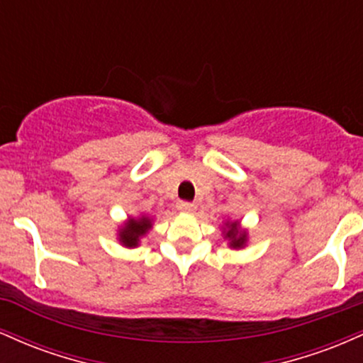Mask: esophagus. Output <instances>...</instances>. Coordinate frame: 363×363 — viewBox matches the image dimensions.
Listing matches in <instances>:
<instances>
[{
    "label": "esophagus",
    "instance_id": "esophagus-1",
    "mask_svg": "<svg viewBox=\"0 0 363 363\" xmlns=\"http://www.w3.org/2000/svg\"><path fill=\"white\" fill-rule=\"evenodd\" d=\"M177 208L182 211V213H193V211L196 210V206L193 205V203H187V201H181Z\"/></svg>",
    "mask_w": 363,
    "mask_h": 363
}]
</instances>
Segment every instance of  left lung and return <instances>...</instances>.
<instances>
[{
	"label": "left lung",
	"mask_w": 363,
	"mask_h": 363,
	"mask_svg": "<svg viewBox=\"0 0 363 363\" xmlns=\"http://www.w3.org/2000/svg\"><path fill=\"white\" fill-rule=\"evenodd\" d=\"M223 239L228 242L230 249H244L249 242V234L240 227L239 220H225L222 227Z\"/></svg>",
	"instance_id": "obj_1"
}]
</instances>
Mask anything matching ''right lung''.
Returning a JSON list of instances; mask_svg holds the SVG:
<instances>
[{"instance_id":"add662e5","label":"right lung","mask_w":363,"mask_h":363,"mask_svg":"<svg viewBox=\"0 0 363 363\" xmlns=\"http://www.w3.org/2000/svg\"><path fill=\"white\" fill-rule=\"evenodd\" d=\"M153 228L152 216L141 213L138 216H128L126 222L118 228V240L123 247L135 249L141 244V239Z\"/></svg>"}]
</instances>
